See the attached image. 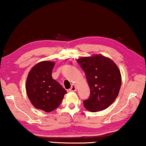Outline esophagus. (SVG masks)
<instances>
[{"mask_svg":"<svg viewBox=\"0 0 146 146\" xmlns=\"http://www.w3.org/2000/svg\"><path fill=\"white\" fill-rule=\"evenodd\" d=\"M69 91H71V92L76 91V86H75V85H72L71 88L69 89Z\"/></svg>","mask_w":146,"mask_h":146,"instance_id":"34e87169","label":"esophagus"}]
</instances>
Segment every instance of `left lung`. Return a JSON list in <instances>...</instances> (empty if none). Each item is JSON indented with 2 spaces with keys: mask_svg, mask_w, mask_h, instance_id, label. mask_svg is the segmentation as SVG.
Listing matches in <instances>:
<instances>
[{
  "mask_svg": "<svg viewBox=\"0 0 146 146\" xmlns=\"http://www.w3.org/2000/svg\"><path fill=\"white\" fill-rule=\"evenodd\" d=\"M86 74L90 93L84 105L91 112L103 110L110 106L119 94L121 84L120 71L115 62L100 55L78 60Z\"/></svg>",
  "mask_w": 146,
  "mask_h": 146,
  "instance_id": "left-lung-1",
  "label": "left lung"
}]
</instances>
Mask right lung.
<instances>
[{
	"instance_id": "right-lung-1",
	"label": "right lung",
	"mask_w": 146,
	"mask_h": 146,
	"mask_svg": "<svg viewBox=\"0 0 146 146\" xmlns=\"http://www.w3.org/2000/svg\"><path fill=\"white\" fill-rule=\"evenodd\" d=\"M55 62L43 61L31 68L26 82L27 94L35 108L46 113L60 105L66 90L52 78Z\"/></svg>"
}]
</instances>
